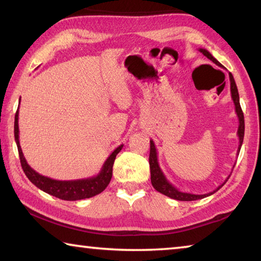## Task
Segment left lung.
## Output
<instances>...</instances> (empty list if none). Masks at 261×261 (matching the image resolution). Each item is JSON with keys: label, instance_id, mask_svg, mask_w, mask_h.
I'll return each mask as SVG.
<instances>
[{"label": "left lung", "instance_id": "1", "mask_svg": "<svg viewBox=\"0 0 261 261\" xmlns=\"http://www.w3.org/2000/svg\"><path fill=\"white\" fill-rule=\"evenodd\" d=\"M198 51L202 52L207 59H210L212 63H215L217 66L219 67H222V65L218 61L215 57H213L209 51L205 49H198ZM229 81H230V93H231V99H233V102L235 105V113L239 117V130H238V136H239V148H238V155L241 150V147H242L243 144V138H244V115L242 112V108H241L240 105V96H239V91H238V87H236L235 80L233 77L231 73H229ZM235 167V164H234ZM233 167V168H234ZM149 168H150V180H151V185L153 187L156 189V191L164 194L165 196H168L170 198H173V200H178V201H196V200H201V198H204L215 194L217 191L224 186L226 184L227 180L230 177V174L227 179L222 182L220 186H218L215 191L210 192L207 194H192V193H185V192H180L179 189H177L169 181L167 177L164 176V173L162 171V169L160 168L159 164V160H158V150H156V147L153 140H150V153H149Z\"/></svg>", "mask_w": 261, "mask_h": 261}]
</instances>
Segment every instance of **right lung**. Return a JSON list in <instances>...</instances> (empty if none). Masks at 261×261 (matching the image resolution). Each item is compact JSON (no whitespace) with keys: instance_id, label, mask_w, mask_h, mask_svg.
<instances>
[{"instance_id":"add662e5","label":"right lung","mask_w":261,"mask_h":261,"mask_svg":"<svg viewBox=\"0 0 261 261\" xmlns=\"http://www.w3.org/2000/svg\"><path fill=\"white\" fill-rule=\"evenodd\" d=\"M19 103H20V99H19ZM18 118L19 108L15 115V140L18 147V153L19 158H20L22 170L27 178L31 180L32 184H34L37 188L41 189V191L65 201H77L83 200V198H90L98 195V194H100L102 191H105V188L108 186V184H110L112 179L113 164H114L115 158L123 148V145L118 146L117 148H115L114 151L108 156L105 163L102 164L100 172H99L97 176L77 180H56L49 177L42 176L39 172H36L34 169H32L31 165L27 163L25 156L22 154L20 143H19Z\"/></svg>"}]
</instances>
